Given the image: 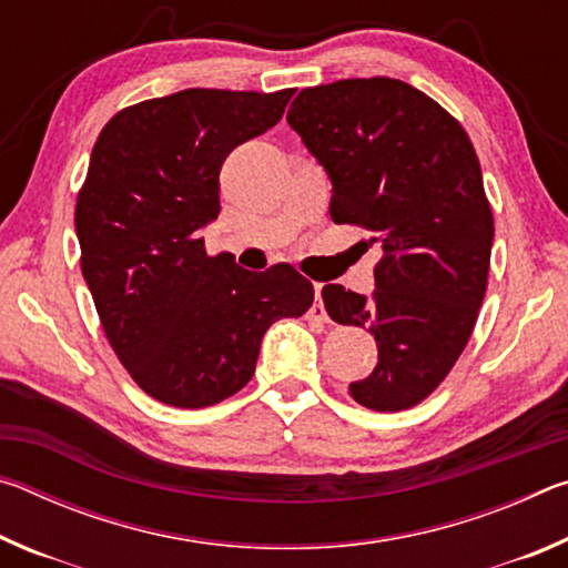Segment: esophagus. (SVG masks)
I'll list each match as a JSON object with an SVG mask.
<instances>
[{"label":"esophagus","mask_w":568,"mask_h":568,"mask_svg":"<svg viewBox=\"0 0 568 568\" xmlns=\"http://www.w3.org/2000/svg\"><path fill=\"white\" fill-rule=\"evenodd\" d=\"M321 291H323V283H315V305L311 307L313 321H328V313H325L323 301H321Z\"/></svg>","instance_id":"1"}]
</instances>
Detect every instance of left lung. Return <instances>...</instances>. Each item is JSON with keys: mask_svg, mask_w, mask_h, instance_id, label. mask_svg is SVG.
<instances>
[{"mask_svg": "<svg viewBox=\"0 0 568 568\" xmlns=\"http://www.w3.org/2000/svg\"><path fill=\"white\" fill-rule=\"evenodd\" d=\"M287 124L328 172L333 223L368 230L383 250L373 297L323 287L335 323L376 335V368L351 398L418 406L464 353L486 295L494 213L476 150L454 114L390 77L307 88Z\"/></svg>", "mask_w": 568, "mask_h": 568, "instance_id": "1", "label": "left lung"}]
</instances>
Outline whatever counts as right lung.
Segmentation results:
<instances>
[{"label":"right lung","instance_id":"right-lung-1","mask_svg":"<svg viewBox=\"0 0 568 568\" xmlns=\"http://www.w3.org/2000/svg\"><path fill=\"white\" fill-rule=\"evenodd\" d=\"M291 98L182 90L120 110L92 148L74 207L82 275L114 355L168 406H215L247 386L265 331L313 305L293 265L250 273L200 237L220 213L225 158Z\"/></svg>","mask_w":568,"mask_h":568}]
</instances>
